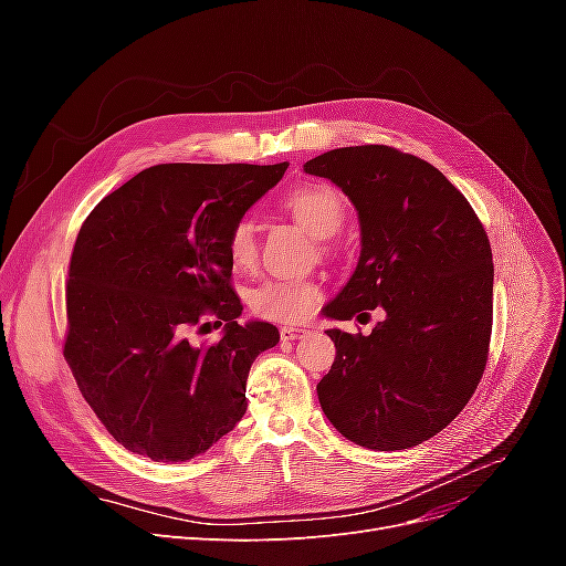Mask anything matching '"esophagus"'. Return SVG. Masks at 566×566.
Returning <instances> with one entry per match:
<instances>
[{"label": "esophagus", "mask_w": 566, "mask_h": 566, "mask_svg": "<svg viewBox=\"0 0 566 566\" xmlns=\"http://www.w3.org/2000/svg\"><path fill=\"white\" fill-rule=\"evenodd\" d=\"M306 328H302V325H283L281 328V337L283 339H302V337H306Z\"/></svg>", "instance_id": "34e87169"}]
</instances>
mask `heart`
<instances>
[{"mask_svg":"<svg viewBox=\"0 0 566 566\" xmlns=\"http://www.w3.org/2000/svg\"><path fill=\"white\" fill-rule=\"evenodd\" d=\"M287 210L300 224L318 235L331 238L345 221V205L323 186H302L287 196ZM229 256L235 266L248 269L256 262V231L252 219H238L227 238ZM321 287L312 281H266L252 290V310L276 321H302L314 312Z\"/></svg>","mask_w":566,"mask_h":566,"instance_id":"obj_1","label":"heart"}]
</instances>
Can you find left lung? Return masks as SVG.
Masks as SVG:
<instances>
[{"instance_id":"8db88e82","label":"left lung","mask_w":566,"mask_h":566,"mask_svg":"<svg viewBox=\"0 0 566 566\" xmlns=\"http://www.w3.org/2000/svg\"><path fill=\"white\" fill-rule=\"evenodd\" d=\"M349 196L361 256L323 314L370 335L328 331L335 361L318 401L335 430L373 451L418 447L441 432L482 380L493 325L489 235L439 169L391 146H347L304 163Z\"/></svg>"}]
</instances>
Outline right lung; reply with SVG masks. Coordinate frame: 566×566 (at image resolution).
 <instances>
[{"instance_id":"1","label":"right lung","mask_w":566,"mask_h":566,"mask_svg":"<svg viewBox=\"0 0 566 566\" xmlns=\"http://www.w3.org/2000/svg\"><path fill=\"white\" fill-rule=\"evenodd\" d=\"M279 165H153L84 219L65 283L63 356L84 401L132 453L184 462L245 416L248 370L279 328L241 325L227 238ZM205 315L226 335L196 348ZM219 323V324H220Z\"/></svg>"}]
</instances>
